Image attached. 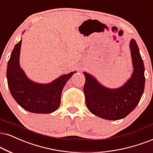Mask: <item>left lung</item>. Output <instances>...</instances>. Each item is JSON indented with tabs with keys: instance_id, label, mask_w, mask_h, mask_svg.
Instances as JSON below:
<instances>
[{
	"instance_id": "8db88e82",
	"label": "left lung",
	"mask_w": 153,
	"mask_h": 153,
	"mask_svg": "<svg viewBox=\"0 0 153 153\" xmlns=\"http://www.w3.org/2000/svg\"><path fill=\"white\" fill-rule=\"evenodd\" d=\"M133 71L131 78L120 88H109L102 85L93 75L83 72L87 107L97 117L107 120L121 119L133 111L144 92L145 68L135 39L129 44Z\"/></svg>"
}]
</instances>
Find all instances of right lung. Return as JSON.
<instances>
[{
	"instance_id": "1",
	"label": "right lung",
	"mask_w": 153,
	"mask_h": 153,
	"mask_svg": "<svg viewBox=\"0 0 153 153\" xmlns=\"http://www.w3.org/2000/svg\"><path fill=\"white\" fill-rule=\"evenodd\" d=\"M21 44L22 39L15 44L7 63L6 75L10 92L17 104L26 111L52 113L59 107L63 87L76 71L61 75L47 84L34 82L20 67Z\"/></svg>"
}]
</instances>
